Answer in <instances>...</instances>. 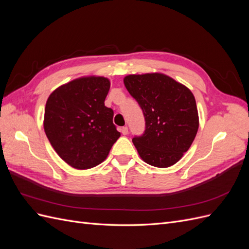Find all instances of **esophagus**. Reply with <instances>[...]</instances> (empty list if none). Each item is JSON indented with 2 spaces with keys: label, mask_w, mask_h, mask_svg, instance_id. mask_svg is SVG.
I'll use <instances>...</instances> for the list:
<instances>
[{
  "label": "esophagus",
  "mask_w": 249,
  "mask_h": 249,
  "mask_svg": "<svg viewBox=\"0 0 249 249\" xmlns=\"http://www.w3.org/2000/svg\"><path fill=\"white\" fill-rule=\"evenodd\" d=\"M120 131H122L123 135H127V133H129V129H127V126H123Z\"/></svg>",
  "instance_id": "34e87169"
}]
</instances>
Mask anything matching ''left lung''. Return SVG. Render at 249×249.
<instances>
[{
  "label": "left lung",
  "mask_w": 249,
  "mask_h": 249,
  "mask_svg": "<svg viewBox=\"0 0 249 249\" xmlns=\"http://www.w3.org/2000/svg\"><path fill=\"white\" fill-rule=\"evenodd\" d=\"M124 83L145 118L144 134L133 138L140 158L159 168L175 165L190 148L199 125L191 90L161 72L129 74Z\"/></svg>",
  "instance_id": "1"
}]
</instances>
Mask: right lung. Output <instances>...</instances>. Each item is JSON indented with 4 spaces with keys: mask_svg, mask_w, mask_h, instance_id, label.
I'll use <instances>...</instances> for the list:
<instances>
[{
    "mask_svg": "<svg viewBox=\"0 0 249 249\" xmlns=\"http://www.w3.org/2000/svg\"><path fill=\"white\" fill-rule=\"evenodd\" d=\"M110 80L100 76L74 79L48 97L43 127L53 148L76 169H89L106 160L120 133L113 110L105 106Z\"/></svg>",
    "mask_w": 249,
    "mask_h": 249,
    "instance_id": "right-lung-1",
    "label": "right lung"
}]
</instances>
